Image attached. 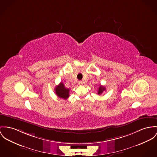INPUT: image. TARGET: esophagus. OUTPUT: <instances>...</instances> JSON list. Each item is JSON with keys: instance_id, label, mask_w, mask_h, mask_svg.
Returning a JSON list of instances; mask_svg holds the SVG:
<instances>
[{"instance_id": "34e87169", "label": "esophagus", "mask_w": 157, "mask_h": 157, "mask_svg": "<svg viewBox=\"0 0 157 157\" xmlns=\"http://www.w3.org/2000/svg\"><path fill=\"white\" fill-rule=\"evenodd\" d=\"M78 84L79 85H82L83 84V82L81 81H78Z\"/></svg>"}]
</instances>
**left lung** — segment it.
<instances>
[{"label":"left lung","instance_id":"obj_1","mask_svg":"<svg viewBox=\"0 0 157 157\" xmlns=\"http://www.w3.org/2000/svg\"><path fill=\"white\" fill-rule=\"evenodd\" d=\"M105 90H106V88H105V87H104L103 86H101V85H100V86H99V88H98V92H97L98 94V95L101 94L103 93V91H105Z\"/></svg>","mask_w":157,"mask_h":157}]
</instances>
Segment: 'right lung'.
<instances>
[{
  "mask_svg": "<svg viewBox=\"0 0 157 157\" xmlns=\"http://www.w3.org/2000/svg\"><path fill=\"white\" fill-rule=\"evenodd\" d=\"M69 91L70 90L65 88L62 82H60V84L57 85L55 88V92L57 96L64 99H67L69 97Z\"/></svg>",
  "mask_w": 157,
  "mask_h": 157,
  "instance_id": "right-lung-1",
  "label": "right lung"
}]
</instances>
